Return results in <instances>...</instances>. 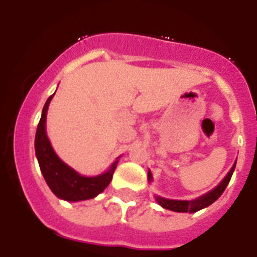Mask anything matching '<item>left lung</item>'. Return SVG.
Here are the masks:
<instances>
[{
  "instance_id": "obj_1",
  "label": "left lung",
  "mask_w": 257,
  "mask_h": 257,
  "mask_svg": "<svg viewBox=\"0 0 257 257\" xmlns=\"http://www.w3.org/2000/svg\"><path fill=\"white\" fill-rule=\"evenodd\" d=\"M235 163L233 165V167L230 169V171L228 172L225 178L222 179L221 183L217 185L216 188H213L212 190H210L208 193H206L205 196H201L196 199H192V201H176V199H167L163 198V197L156 196V201L158 202V205L162 206L166 210H171L175 212H197V211L202 210V208L207 207V206L212 205L213 202L216 201L220 196H221L225 188L228 187L229 181L231 179V175L234 172ZM148 180L151 183L153 180V176H152V172L148 171Z\"/></svg>"
}]
</instances>
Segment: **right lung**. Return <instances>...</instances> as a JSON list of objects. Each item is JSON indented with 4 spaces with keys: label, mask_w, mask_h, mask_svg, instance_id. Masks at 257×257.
<instances>
[{
    "label": "right lung",
    "mask_w": 257,
    "mask_h": 257,
    "mask_svg": "<svg viewBox=\"0 0 257 257\" xmlns=\"http://www.w3.org/2000/svg\"><path fill=\"white\" fill-rule=\"evenodd\" d=\"M51 95L45 103L42 109V115L38 122L37 131H36L35 149L36 157L38 160V165L47 185L51 192L58 198L64 199L68 202H78L85 199H91L100 194L109 185L113 178V172L117 167L118 161H115L110 169L106 172L92 178L82 176L78 172L74 171L72 167L64 163L56 156L52 149L50 140L46 135V114L49 104L51 101Z\"/></svg>",
    "instance_id": "obj_1"
}]
</instances>
